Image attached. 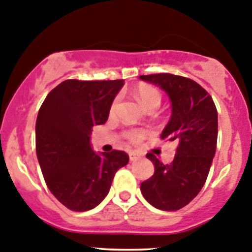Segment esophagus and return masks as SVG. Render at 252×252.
Wrapping results in <instances>:
<instances>
[{"label": "esophagus", "mask_w": 252, "mask_h": 252, "mask_svg": "<svg viewBox=\"0 0 252 252\" xmlns=\"http://www.w3.org/2000/svg\"><path fill=\"white\" fill-rule=\"evenodd\" d=\"M140 158H141L140 154L135 153V151H130V153H129V158H130V161H136Z\"/></svg>", "instance_id": "34e87169"}]
</instances>
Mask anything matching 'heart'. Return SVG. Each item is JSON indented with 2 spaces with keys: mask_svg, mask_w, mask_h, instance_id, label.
Wrapping results in <instances>:
<instances>
[{
  "mask_svg": "<svg viewBox=\"0 0 252 252\" xmlns=\"http://www.w3.org/2000/svg\"><path fill=\"white\" fill-rule=\"evenodd\" d=\"M135 96L138 101L141 103V106L148 109V111L149 109H156L161 103L160 92L155 87L150 86V85H140V86L136 87ZM117 107H118V98L114 99V102L112 103V113L116 111ZM126 136H128V139L131 143H139L145 136V133L140 130H131L126 134Z\"/></svg>",
  "mask_w": 252,
  "mask_h": 252,
  "instance_id": "b5f03b06",
  "label": "heart"
}]
</instances>
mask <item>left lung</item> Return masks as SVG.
Masks as SVG:
<instances>
[{"mask_svg":"<svg viewBox=\"0 0 252 252\" xmlns=\"http://www.w3.org/2000/svg\"><path fill=\"white\" fill-rule=\"evenodd\" d=\"M139 79L158 86L170 98L171 118L160 136L177 144L167 165L153 154L146 155L155 172L141 183L140 191L155 208L178 211L199 193L208 177L217 149L218 112L211 94L193 80L172 74Z\"/></svg>","mask_w":252,"mask_h":252,"instance_id":"8db88e82","label":"left lung"}]
</instances>
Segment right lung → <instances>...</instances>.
<instances>
[{"label":"right lung","instance_id":"obj_1","mask_svg":"<svg viewBox=\"0 0 252 252\" xmlns=\"http://www.w3.org/2000/svg\"><path fill=\"white\" fill-rule=\"evenodd\" d=\"M123 85V80H66L49 92L39 109L36 158L50 192L71 211L98 206L117 171L128 163L124 151L98 154L91 146L92 126L106 123Z\"/></svg>","mask_w":252,"mask_h":252}]
</instances>
